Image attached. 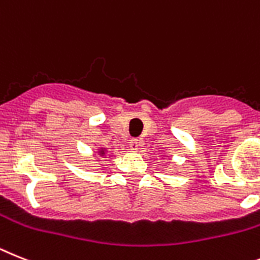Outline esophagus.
I'll list each match as a JSON object with an SVG mask.
<instances>
[{"label":"esophagus","mask_w":260,"mask_h":260,"mask_svg":"<svg viewBox=\"0 0 260 260\" xmlns=\"http://www.w3.org/2000/svg\"><path fill=\"white\" fill-rule=\"evenodd\" d=\"M144 145V141L141 139H132L129 141V147L132 150H139Z\"/></svg>","instance_id":"obj_1"}]
</instances>
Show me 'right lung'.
<instances>
[{"instance_id": "add662e5", "label": "right lung", "mask_w": 260, "mask_h": 260, "mask_svg": "<svg viewBox=\"0 0 260 260\" xmlns=\"http://www.w3.org/2000/svg\"><path fill=\"white\" fill-rule=\"evenodd\" d=\"M106 152H107V150L104 149V148H102V149L98 150V153H99V156H104V154H106Z\"/></svg>"}]
</instances>
